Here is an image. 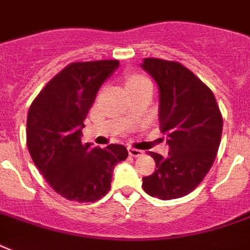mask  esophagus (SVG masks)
Segmentation results:
<instances>
[{
    "label": "esophagus",
    "instance_id": "34e87169",
    "mask_svg": "<svg viewBox=\"0 0 250 250\" xmlns=\"http://www.w3.org/2000/svg\"><path fill=\"white\" fill-rule=\"evenodd\" d=\"M128 153H129V156H131V157L143 156V152H141V150H139V149H135V148H129Z\"/></svg>",
    "mask_w": 250,
    "mask_h": 250
}]
</instances>
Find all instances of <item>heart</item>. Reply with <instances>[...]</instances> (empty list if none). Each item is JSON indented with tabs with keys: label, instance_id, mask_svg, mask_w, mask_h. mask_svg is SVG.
<instances>
[{
	"label": "heart",
	"instance_id": "obj_1",
	"mask_svg": "<svg viewBox=\"0 0 250 250\" xmlns=\"http://www.w3.org/2000/svg\"><path fill=\"white\" fill-rule=\"evenodd\" d=\"M125 83H127V88L128 89H131V88H137V86L150 85V82L145 76L140 75V74H131V75H128L127 79H125Z\"/></svg>",
	"mask_w": 250,
	"mask_h": 250
}]
</instances>
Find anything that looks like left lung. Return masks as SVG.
Wrapping results in <instances>:
<instances>
[{
  "instance_id": "obj_1",
  "label": "left lung",
  "mask_w": 250,
  "mask_h": 250,
  "mask_svg": "<svg viewBox=\"0 0 250 250\" xmlns=\"http://www.w3.org/2000/svg\"><path fill=\"white\" fill-rule=\"evenodd\" d=\"M141 67L158 84L160 128L170 146L166 158L149 152L157 168L143 178V189L160 200L183 197L213 166L223 128L221 110L209 86L182 63L145 58Z\"/></svg>"
}]
</instances>
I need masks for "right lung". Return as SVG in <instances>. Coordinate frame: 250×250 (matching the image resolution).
Masks as SVG:
<instances>
[{"label":"right lung","instance_id":"obj_1","mask_svg":"<svg viewBox=\"0 0 250 250\" xmlns=\"http://www.w3.org/2000/svg\"><path fill=\"white\" fill-rule=\"evenodd\" d=\"M117 60L74 62L57 74L33 100L27 117V146L49 186L70 201L94 202L110 190L115 165L128 152L82 143L84 119Z\"/></svg>","mask_w":250,"mask_h":250}]
</instances>
